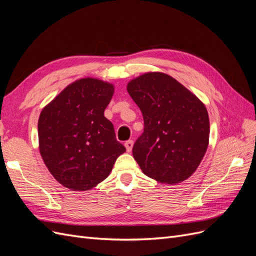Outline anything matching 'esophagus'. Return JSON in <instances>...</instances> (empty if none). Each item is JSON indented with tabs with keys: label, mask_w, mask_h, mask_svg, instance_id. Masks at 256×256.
<instances>
[{
	"label": "esophagus",
	"mask_w": 256,
	"mask_h": 256,
	"mask_svg": "<svg viewBox=\"0 0 256 256\" xmlns=\"http://www.w3.org/2000/svg\"><path fill=\"white\" fill-rule=\"evenodd\" d=\"M125 147L128 152H130L131 150H132V147H134V141L132 140H128L126 143H125Z\"/></svg>",
	"instance_id": "obj_1"
}]
</instances>
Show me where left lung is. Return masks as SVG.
Listing matches in <instances>:
<instances>
[{
    "instance_id": "left-lung-1",
    "label": "left lung",
    "mask_w": 256,
    "mask_h": 256,
    "mask_svg": "<svg viewBox=\"0 0 256 256\" xmlns=\"http://www.w3.org/2000/svg\"><path fill=\"white\" fill-rule=\"evenodd\" d=\"M140 108L144 132L132 154L142 172L161 184L189 178L204 158L209 142L205 104L182 84L164 72H146L127 84Z\"/></svg>"
}]
</instances>
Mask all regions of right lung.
<instances>
[{
    "label": "right lung",
    "instance_id": "add662e5",
    "mask_svg": "<svg viewBox=\"0 0 256 256\" xmlns=\"http://www.w3.org/2000/svg\"><path fill=\"white\" fill-rule=\"evenodd\" d=\"M113 94V84L82 78L42 109L38 120L40 152L49 172L64 187L74 191L96 187L126 152L104 118Z\"/></svg>",
    "mask_w": 256,
    "mask_h": 256
}]
</instances>
